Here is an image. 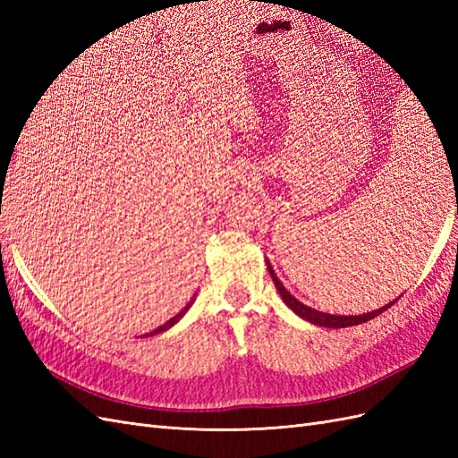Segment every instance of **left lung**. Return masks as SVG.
<instances>
[{
	"label": "left lung",
	"mask_w": 458,
	"mask_h": 458,
	"mask_svg": "<svg viewBox=\"0 0 458 458\" xmlns=\"http://www.w3.org/2000/svg\"><path fill=\"white\" fill-rule=\"evenodd\" d=\"M267 269H269L271 279H273L276 290H279V294L283 296L286 306H288L290 310H293L294 313H298L301 318H306V321H310V323H313V325H318V327H327V328H345V327L361 325V323L370 321V318H374V317H378V315L384 313L386 310H390V308L394 306V303L397 301V300H394V301H390V303H386L384 308L374 310V311L365 313V315H348V317H345V315H328V313H321V311L311 310V308H308V306H303V303H300V301H298L293 294H290L288 290L281 284V281L276 279V275H275V271H273L269 261H267Z\"/></svg>",
	"instance_id": "8db88e82"
}]
</instances>
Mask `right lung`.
Listing matches in <instances>:
<instances>
[{"label": "right lung", "instance_id": "1", "mask_svg": "<svg viewBox=\"0 0 458 458\" xmlns=\"http://www.w3.org/2000/svg\"><path fill=\"white\" fill-rule=\"evenodd\" d=\"M189 306H191V303H189ZM189 306H187V308H185V310H183V311H179V313H177V315H175V317H172V318H170V321H168V323H165V325H162V327H158V328H157V330H152V332H150V336H152V335H158V332H162V330H165V328H170V327H172V325H175V323H177V321H179V318H182V317H183V315H185V311H187V310H189ZM147 336H148V335H147Z\"/></svg>", "mask_w": 458, "mask_h": 458}]
</instances>
